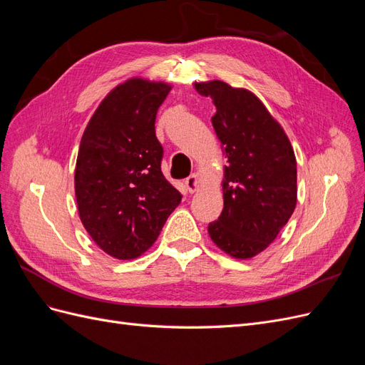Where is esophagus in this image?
<instances>
[{"instance_id": "1", "label": "esophagus", "mask_w": 365, "mask_h": 365, "mask_svg": "<svg viewBox=\"0 0 365 365\" xmlns=\"http://www.w3.org/2000/svg\"><path fill=\"white\" fill-rule=\"evenodd\" d=\"M184 185H185L187 192H189V193H195V192L197 190V187H200V178H197V175L193 173V175L189 176V178H185Z\"/></svg>"}]
</instances>
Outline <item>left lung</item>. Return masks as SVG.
Segmentation results:
<instances>
[{
    "label": "left lung",
    "mask_w": 365,
    "mask_h": 365,
    "mask_svg": "<svg viewBox=\"0 0 365 365\" xmlns=\"http://www.w3.org/2000/svg\"><path fill=\"white\" fill-rule=\"evenodd\" d=\"M212 97V123L224 145V208L208 235L236 259H250L277 237L297 204V161L282 126L248 90L220 81L195 83Z\"/></svg>",
    "instance_id": "left-lung-1"
}]
</instances>
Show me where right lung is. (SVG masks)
Masks as SVG:
<instances>
[{"label":"right lung","instance_id":"add662e5","mask_svg":"<svg viewBox=\"0 0 365 365\" xmlns=\"http://www.w3.org/2000/svg\"><path fill=\"white\" fill-rule=\"evenodd\" d=\"M168 83L129 79L109 93L88 123L74 187L88 235L109 256L135 259L152 247L182 195L161 172L155 135Z\"/></svg>","mask_w":365,"mask_h":365}]
</instances>
